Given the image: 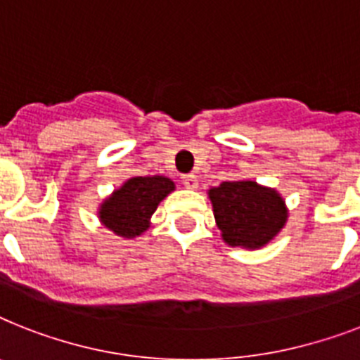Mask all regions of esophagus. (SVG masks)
Returning <instances> with one entry per match:
<instances>
[{
	"mask_svg": "<svg viewBox=\"0 0 360 360\" xmlns=\"http://www.w3.org/2000/svg\"><path fill=\"white\" fill-rule=\"evenodd\" d=\"M183 185H185V188L195 190V188H198V177H195L194 174L183 175Z\"/></svg>",
	"mask_w": 360,
	"mask_h": 360,
	"instance_id": "esophagus-1",
	"label": "esophagus"
}]
</instances>
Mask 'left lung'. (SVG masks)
Masks as SVG:
<instances>
[{
	"instance_id": "left-lung-1",
	"label": "left lung",
	"mask_w": 360,
	"mask_h": 360,
	"mask_svg": "<svg viewBox=\"0 0 360 360\" xmlns=\"http://www.w3.org/2000/svg\"><path fill=\"white\" fill-rule=\"evenodd\" d=\"M221 240L231 248L261 250L288 220V207L276 188L257 181H224L207 190Z\"/></svg>"
}]
</instances>
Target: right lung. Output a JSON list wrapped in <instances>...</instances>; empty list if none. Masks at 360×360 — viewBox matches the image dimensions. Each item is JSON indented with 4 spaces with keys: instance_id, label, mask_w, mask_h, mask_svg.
Listing matches in <instances>:
<instances>
[{
    "instance_id": "1",
    "label": "right lung",
    "mask_w": 360,
    "mask_h": 360,
    "mask_svg": "<svg viewBox=\"0 0 360 360\" xmlns=\"http://www.w3.org/2000/svg\"><path fill=\"white\" fill-rule=\"evenodd\" d=\"M175 183L166 175H134L114 188L98 207L99 224L122 238H134L150 229L151 216Z\"/></svg>"
}]
</instances>
